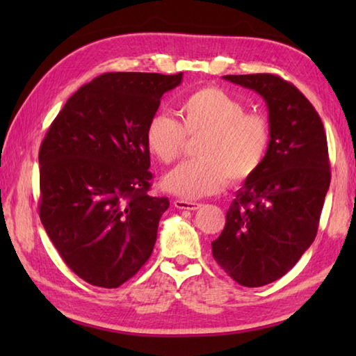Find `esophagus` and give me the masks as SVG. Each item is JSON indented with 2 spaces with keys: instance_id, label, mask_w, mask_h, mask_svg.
Returning a JSON list of instances; mask_svg holds the SVG:
<instances>
[{
  "instance_id": "1",
  "label": "esophagus",
  "mask_w": 356,
  "mask_h": 356,
  "mask_svg": "<svg viewBox=\"0 0 356 356\" xmlns=\"http://www.w3.org/2000/svg\"><path fill=\"white\" fill-rule=\"evenodd\" d=\"M174 207L179 208V209H190V211H194V209H199L202 205L197 202H188V200H174Z\"/></svg>"
}]
</instances>
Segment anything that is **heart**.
I'll return each mask as SVG.
<instances>
[{
	"mask_svg": "<svg viewBox=\"0 0 356 356\" xmlns=\"http://www.w3.org/2000/svg\"><path fill=\"white\" fill-rule=\"evenodd\" d=\"M186 138L197 139L194 154L162 180L163 190L182 199H200L220 191L226 177L241 184L252 177L264 161L270 140L268 119L246 113L237 97L218 87H203L180 102V122L154 115L145 128V143L159 162L171 163Z\"/></svg>",
	"mask_w": 356,
	"mask_h": 356,
	"instance_id": "1",
	"label": "heart"
}]
</instances>
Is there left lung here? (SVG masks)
<instances>
[{
    "mask_svg": "<svg viewBox=\"0 0 356 356\" xmlns=\"http://www.w3.org/2000/svg\"><path fill=\"white\" fill-rule=\"evenodd\" d=\"M223 78L263 97L270 140L211 246L232 280L259 287L287 274L315 240L330 185L327 139L314 105L291 82L270 73Z\"/></svg>",
    "mask_w": 356,
    "mask_h": 356,
    "instance_id": "1",
    "label": "left lung"
}]
</instances>
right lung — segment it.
<instances>
[{"mask_svg":"<svg viewBox=\"0 0 356 356\" xmlns=\"http://www.w3.org/2000/svg\"><path fill=\"white\" fill-rule=\"evenodd\" d=\"M182 73H104L70 96L40 148V217L67 266L113 289L149 259L170 207L148 195L145 128Z\"/></svg>","mask_w":356,"mask_h":356,"instance_id":"right-lung-1","label":"right lung"}]
</instances>
